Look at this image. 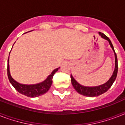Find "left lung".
Here are the masks:
<instances>
[{
	"instance_id": "left-lung-1",
	"label": "left lung",
	"mask_w": 125,
	"mask_h": 125,
	"mask_svg": "<svg viewBox=\"0 0 125 125\" xmlns=\"http://www.w3.org/2000/svg\"><path fill=\"white\" fill-rule=\"evenodd\" d=\"M99 35L103 38L108 41L112 49L114 52L115 55V69L113 73L112 76H111V78L109 79L108 81L103 85H99V86H95V87H87V86H83V85H80V83L76 82L75 79L73 78V76L71 74V83H72L73 86L74 87V89L76 90L78 93H80V95H82L83 96L86 97H97L99 95L103 94V93L106 92L109 89V88L112 86L113 83L114 82L115 80L117 77V71H118V65H117V54L114 51V48L113 46L112 43L111 42L110 40L107 37L105 34L101 32H99Z\"/></svg>"
}]
</instances>
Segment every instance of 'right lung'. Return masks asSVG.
<instances>
[{
	"label": "right lung",
	"mask_w": 125,
	"mask_h": 125,
	"mask_svg": "<svg viewBox=\"0 0 125 125\" xmlns=\"http://www.w3.org/2000/svg\"><path fill=\"white\" fill-rule=\"evenodd\" d=\"M58 69L59 68L55 69L51 73V74L47 77V79L41 83L32 84V85L22 84V83L16 82L11 76L10 72V66H9V58L8 59L7 73H8L9 81L19 93L29 97H37L47 93L52 85L53 76L55 74V73L58 71Z\"/></svg>",
	"instance_id": "add662e5"
}]
</instances>
